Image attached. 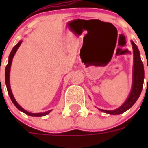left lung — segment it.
I'll return each mask as SVG.
<instances>
[{"label":"left lung","instance_id":"left-lung-1","mask_svg":"<svg viewBox=\"0 0 148 148\" xmlns=\"http://www.w3.org/2000/svg\"><path fill=\"white\" fill-rule=\"evenodd\" d=\"M133 49V59H134V64H133V87H132L131 92L127 101L122 105L115 110H101L106 113H109L111 115H119L124 113L125 111L130 109L133 104H135L137 99L140 95L141 92L142 90L144 83V66L143 63L140 58V53L138 51L137 46L135 43L132 41Z\"/></svg>","mask_w":148,"mask_h":148}]
</instances>
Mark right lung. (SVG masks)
Segmentation results:
<instances>
[{"mask_svg":"<svg viewBox=\"0 0 148 148\" xmlns=\"http://www.w3.org/2000/svg\"><path fill=\"white\" fill-rule=\"evenodd\" d=\"M22 43V41H19L16 45L13 47V49H12L11 53H10V56H9V61H8V64L6 66V70H5V81H6V88H7V91H8V93H9V95H10V99H11L12 101L13 102V104H15V107L18 108V110H20L21 111L23 112L24 113H26L27 115H29V116H35V117H39V116H46V115L49 114V112L51 110L49 111H47V112H44V113H29L27 111H26L25 110L23 109V108L21 107L19 104L17 103V101H15V98L12 95V90L11 88H10V67H11V64H12V58L15 56V53H16L17 49H18V47H20L21 44Z\"/></svg>","mask_w":148,"mask_h":148,"instance_id":"right-lung-1","label":"right lung"}]
</instances>
